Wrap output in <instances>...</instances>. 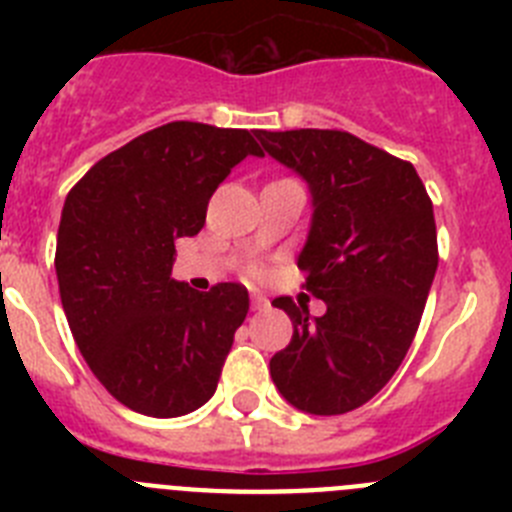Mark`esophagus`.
<instances>
[{
    "instance_id": "esophagus-1",
    "label": "esophagus",
    "mask_w": 512,
    "mask_h": 512,
    "mask_svg": "<svg viewBox=\"0 0 512 512\" xmlns=\"http://www.w3.org/2000/svg\"><path fill=\"white\" fill-rule=\"evenodd\" d=\"M266 307H269V300H266L264 295H256V292H253V295H251V310L261 312V310H266Z\"/></svg>"
}]
</instances>
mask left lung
<instances>
[{
	"label": "left lung",
	"mask_w": 512,
	"mask_h": 512,
	"mask_svg": "<svg viewBox=\"0 0 512 512\" xmlns=\"http://www.w3.org/2000/svg\"><path fill=\"white\" fill-rule=\"evenodd\" d=\"M256 138L310 184L315 210L297 266L328 307L310 318L292 297L271 302L295 328L271 356V379L297 410L351 413L390 382L415 338L438 266L433 202L410 161L346 130Z\"/></svg>",
	"instance_id": "left-lung-1"
}]
</instances>
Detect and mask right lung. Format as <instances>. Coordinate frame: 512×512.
<instances>
[{"label":"right lung","instance_id":"add662e5","mask_svg":"<svg viewBox=\"0 0 512 512\" xmlns=\"http://www.w3.org/2000/svg\"><path fill=\"white\" fill-rule=\"evenodd\" d=\"M246 156H264L248 130L176 120L107 153L66 197L63 312L94 377L135 413L176 418L215 395L248 292L171 279L174 241L200 233L212 192Z\"/></svg>","mask_w":512,"mask_h":512}]
</instances>
